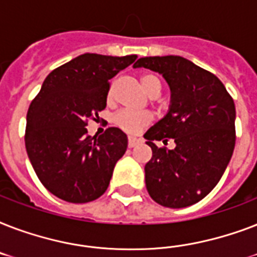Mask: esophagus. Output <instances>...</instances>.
Returning <instances> with one entry per match:
<instances>
[{
    "mask_svg": "<svg viewBox=\"0 0 257 257\" xmlns=\"http://www.w3.org/2000/svg\"><path fill=\"white\" fill-rule=\"evenodd\" d=\"M137 144H140V140H139V139H136V137H129L128 139L129 148H133V147H136Z\"/></svg>",
    "mask_w": 257,
    "mask_h": 257,
    "instance_id": "1",
    "label": "esophagus"
}]
</instances>
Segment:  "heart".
Segmentation results:
<instances>
[{"instance_id": "heart-1", "label": "heart", "mask_w": 257, "mask_h": 257, "mask_svg": "<svg viewBox=\"0 0 257 257\" xmlns=\"http://www.w3.org/2000/svg\"><path fill=\"white\" fill-rule=\"evenodd\" d=\"M141 86L149 96H156L160 92L161 81L156 74L153 73H143L140 76ZM117 85V80H112L108 89V101H110L114 96V89ZM153 120L152 113L148 110H141V112H132V110H120L113 117V122L116 126L124 131L128 135H137L140 133L145 126H148Z\"/></svg>"}]
</instances>
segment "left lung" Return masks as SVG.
I'll use <instances>...</instances> for the list:
<instances>
[{
    "instance_id": "left-lung-1",
    "label": "left lung",
    "mask_w": 257,
    "mask_h": 257,
    "mask_svg": "<svg viewBox=\"0 0 257 257\" xmlns=\"http://www.w3.org/2000/svg\"><path fill=\"white\" fill-rule=\"evenodd\" d=\"M135 68L163 74L171 88V108L144 137L152 149L145 164L149 196L168 208L204 199L221 179L235 149V102L215 74L180 56L143 57ZM169 138L173 150L154 143Z\"/></svg>"
}]
</instances>
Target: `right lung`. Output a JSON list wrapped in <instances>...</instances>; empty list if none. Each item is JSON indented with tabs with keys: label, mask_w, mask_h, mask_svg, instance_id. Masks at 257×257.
Masks as SVG:
<instances>
[{
	"label": "right lung",
	"mask_w": 257,
	"mask_h": 257,
	"mask_svg": "<svg viewBox=\"0 0 257 257\" xmlns=\"http://www.w3.org/2000/svg\"><path fill=\"white\" fill-rule=\"evenodd\" d=\"M137 58L85 53L52 70L26 114L25 147L42 185L68 203L104 195L126 135L108 128L89 136L86 125L106 106L109 80Z\"/></svg>",
	"instance_id": "obj_1"
}]
</instances>
